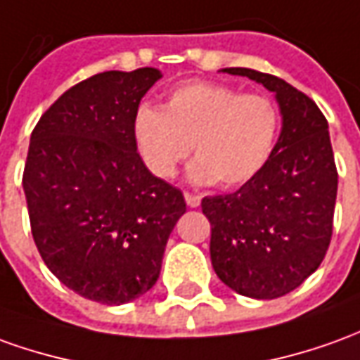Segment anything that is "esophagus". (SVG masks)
Returning <instances> with one entry per match:
<instances>
[{
    "instance_id": "esophagus-1",
    "label": "esophagus",
    "mask_w": 360,
    "mask_h": 360,
    "mask_svg": "<svg viewBox=\"0 0 360 360\" xmlns=\"http://www.w3.org/2000/svg\"><path fill=\"white\" fill-rule=\"evenodd\" d=\"M184 200H186V204L190 205V207H198V205L202 204V198L195 194H190V192H184Z\"/></svg>"
}]
</instances>
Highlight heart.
Here are the masks:
<instances>
[{
	"mask_svg": "<svg viewBox=\"0 0 360 360\" xmlns=\"http://www.w3.org/2000/svg\"><path fill=\"white\" fill-rule=\"evenodd\" d=\"M131 135L139 158L156 178L170 180L192 147L190 178L231 190L269 162L280 135V109L266 94L190 80L168 91L160 109L141 105Z\"/></svg>",
	"mask_w": 360,
	"mask_h": 360,
	"instance_id": "1",
	"label": "heart"
}]
</instances>
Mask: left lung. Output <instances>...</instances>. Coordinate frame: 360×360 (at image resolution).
<instances>
[{"instance_id": "left-lung-1", "label": "left lung", "mask_w": 360, "mask_h": 360, "mask_svg": "<svg viewBox=\"0 0 360 360\" xmlns=\"http://www.w3.org/2000/svg\"><path fill=\"white\" fill-rule=\"evenodd\" d=\"M274 91L282 131L269 162L237 192L207 195L210 255L223 284L247 298L296 290L326 257L333 233L337 168L327 119L288 82L251 68H223Z\"/></svg>"}]
</instances>
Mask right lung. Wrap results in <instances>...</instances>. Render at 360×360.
Returning <instances> with one entry per match:
<instances>
[{
	"label": "right lung",
	"instance_id": "1",
	"mask_svg": "<svg viewBox=\"0 0 360 360\" xmlns=\"http://www.w3.org/2000/svg\"><path fill=\"white\" fill-rule=\"evenodd\" d=\"M162 74L109 70L72 86L31 135L23 190L44 264L84 298L119 306L153 288L182 192L139 158L133 115Z\"/></svg>",
	"mask_w": 360,
	"mask_h": 360
}]
</instances>
